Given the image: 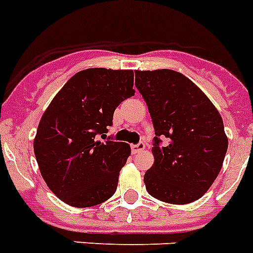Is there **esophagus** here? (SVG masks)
I'll return each mask as SVG.
<instances>
[{
	"label": "esophagus",
	"mask_w": 253,
	"mask_h": 253,
	"mask_svg": "<svg viewBox=\"0 0 253 253\" xmlns=\"http://www.w3.org/2000/svg\"><path fill=\"white\" fill-rule=\"evenodd\" d=\"M144 149H145V144L144 143H137L131 145V150H132V153H139Z\"/></svg>",
	"instance_id": "obj_1"
}]
</instances>
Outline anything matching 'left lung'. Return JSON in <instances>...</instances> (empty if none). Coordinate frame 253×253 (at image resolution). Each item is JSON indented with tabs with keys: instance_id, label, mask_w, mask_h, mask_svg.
I'll list each match as a JSON object with an SVG mask.
<instances>
[{
	"instance_id": "8db88e82",
	"label": "left lung",
	"mask_w": 253,
	"mask_h": 253,
	"mask_svg": "<svg viewBox=\"0 0 253 253\" xmlns=\"http://www.w3.org/2000/svg\"><path fill=\"white\" fill-rule=\"evenodd\" d=\"M156 136L154 163L144 175L152 197L172 205L199 199L222 167L228 150L224 123L213 104L184 74L171 69L135 72ZM162 138H167L165 146Z\"/></svg>"
}]
</instances>
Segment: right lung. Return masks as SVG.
Instances as JSON below:
<instances>
[{"label":"right lung","mask_w":253,"mask_h":253,"mask_svg":"<svg viewBox=\"0 0 253 253\" xmlns=\"http://www.w3.org/2000/svg\"><path fill=\"white\" fill-rule=\"evenodd\" d=\"M132 86V71L84 69L68 81L42 116L36 159L48 188L67 205L91 207L116 193L131 149L107 136L108 127L116 108L135 95Z\"/></svg>","instance_id":"right-lung-1"}]
</instances>
